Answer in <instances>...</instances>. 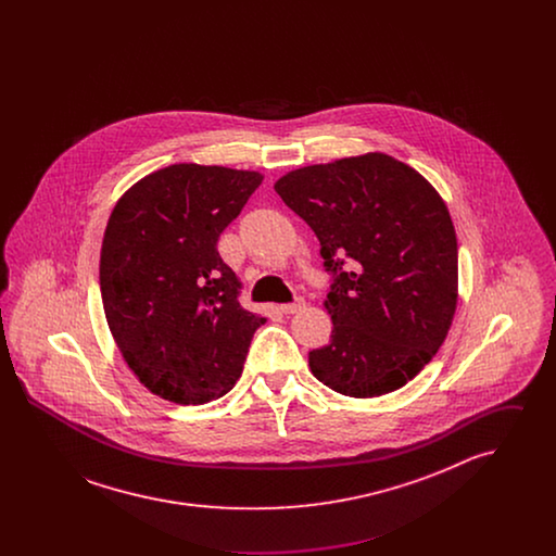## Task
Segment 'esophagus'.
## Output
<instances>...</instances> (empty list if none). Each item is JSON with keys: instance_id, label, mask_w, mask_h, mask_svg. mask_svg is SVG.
<instances>
[{"instance_id": "1", "label": "esophagus", "mask_w": 556, "mask_h": 556, "mask_svg": "<svg viewBox=\"0 0 556 556\" xmlns=\"http://www.w3.org/2000/svg\"><path fill=\"white\" fill-rule=\"evenodd\" d=\"M304 306H306V302H304L302 298H298V300L291 302V304H283V306H281V313H283V315H295V313H300Z\"/></svg>"}]
</instances>
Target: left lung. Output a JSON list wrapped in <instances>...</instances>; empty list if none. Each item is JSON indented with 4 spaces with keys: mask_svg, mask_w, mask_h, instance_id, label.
I'll list each match as a JSON object with an SVG mask.
<instances>
[{
    "mask_svg": "<svg viewBox=\"0 0 556 556\" xmlns=\"http://www.w3.org/2000/svg\"><path fill=\"white\" fill-rule=\"evenodd\" d=\"M275 191L315 231L333 273L323 302L331 342L308 352L313 375L344 396L396 392L435 356L456 313L458 245L446 202L381 152L295 168Z\"/></svg>",
    "mask_w": 556,
    "mask_h": 556,
    "instance_id": "1",
    "label": "left lung"
}]
</instances>
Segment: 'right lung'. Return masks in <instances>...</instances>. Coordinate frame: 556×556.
I'll use <instances>...</instances> for the list:
<instances>
[{
  "label": "right lung",
  "mask_w": 556,
  "mask_h": 556,
  "mask_svg": "<svg viewBox=\"0 0 556 556\" xmlns=\"http://www.w3.org/2000/svg\"><path fill=\"white\" fill-rule=\"evenodd\" d=\"M256 170L170 164L129 187L100 254L108 327L135 377L175 404L225 396L266 318L239 304L241 281L216 241L256 187Z\"/></svg>",
  "instance_id": "right-lung-1"
}]
</instances>
